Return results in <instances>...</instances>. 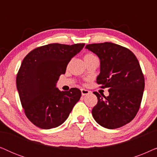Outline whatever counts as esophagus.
Wrapping results in <instances>:
<instances>
[{
    "mask_svg": "<svg viewBox=\"0 0 157 157\" xmlns=\"http://www.w3.org/2000/svg\"><path fill=\"white\" fill-rule=\"evenodd\" d=\"M81 94H82V96H85V95H87V94H89L90 93L89 91H88L86 89H81Z\"/></svg>",
    "mask_w": 157,
    "mask_h": 157,
    "instance_id": "obj_1",
    "label": "esophagus"
}]
</instances>
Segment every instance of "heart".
<instances>
[{
	"mask_svg": "<svg viewBox=\"0 0 157 157\" xmlns=\"http://www.w3.org/2000/svg\"><path fill=\"white\" fill-rule=\"evenodd\" d=\"M94 58H96V56L94 54H93V53H86V54L84 56V57H83V59H84L85 61H86L92 59H94Z\"/></svg>",
	"mask_w": 157,
	"mask_h": 157,
	"instance_id": "obj_1",
	"label": "heart"
}]
</instances>
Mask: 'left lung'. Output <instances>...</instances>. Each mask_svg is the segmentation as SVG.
Returning a JSON list of instances; mask_svg holds the SVG:
<instances>
[{
	"label": "left lung",
	"mask_w": 157,
	"mask_h": 157,
	"mask_svg": "<svg viewBox=\"0 0 157 157\" xmlns=\"http://www.w3.org/2000/svg\"><path fill=\"white\" fill-rule=\"evenodd\" d=\"M86 48L100 59L101 72L96 83L109 88V95L98 92L92 109L94 119L106 128H117L129 123L138 112L144 89V76L136 56L129 49L111 42L88 44Z\"/></svg>",
	"instance_id": "obj_1"
}]
</instances>
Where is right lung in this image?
Segmentation results:
<instances>
[{
	"label": "right lung",
	"instance_id": "add662e5",
	"mask_svg": "<svg viewBox=\"0 0 157 157\" xmlns=\"http://www.w3.org/2000/svg\"><path fill=\"white\" fill-rule=\"evenodd\" d=\"M84 45H45L32 50L23 60L16 86L25 114L35 126L44 129L60 126L80 99L78 89L61 91L56 85Z\"/></svg>",
	"mask_w": 157,
	"mask_h": 157
}]
</instances>
